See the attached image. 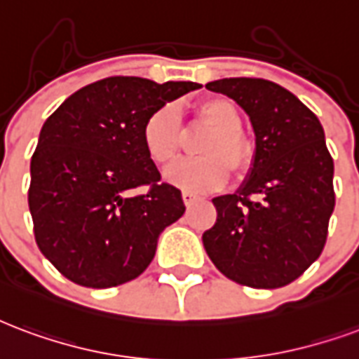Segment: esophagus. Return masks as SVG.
<instances>
[{
    "label": "esophagus",
    "instance_id": "1",
    "mask_svg": "<svg viewBox=\"0 0 359 359\" xmlns=\"http://www.w3.org/2000/svg\"><path fill=\"white\" fill-rule=\"evenodd\" d=\"M182 200H184V205L190 207V205H194L196 201L200 200V198H198V196H194V194H190V192H182Z\"/></svg>",
    "mask_w": 359,
    "mask_h": 359
}]
</instances>
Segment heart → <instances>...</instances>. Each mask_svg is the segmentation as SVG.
Segmentation results:
<instances>
[{
	"mask_svg": "<svg viewBox=\"0 0 359 359\" xmlns=\"http://www.w3.org/2000/svg\"><path fill=\"white\" fill-rule=\"evenodd\" d=\"M192 123L209 129L198 144L200 158L182 159L167 169V180L188 192H207L220 188L228 169L240 177L253 163V146L241 129L238 108L226 98H207L194 108ZM142 146L156 165H167L182 146V126L172 106H161L146 118Z\"/></svg>",
	"mask_w": 359,
	"mask_h": 359,
	"instance_id": "1",
	"label": "heart"
}]
</instances>
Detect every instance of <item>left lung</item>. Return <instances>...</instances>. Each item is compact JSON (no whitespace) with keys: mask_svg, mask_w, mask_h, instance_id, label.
I'll return each instance as SVG.
<instances>
[{"mask_svg":"<svg viewBox=\"0 0 359 359\" xmlns=\"http://www.w3.org/2000/svg\"><path fill=\"white\" fill-rule=\"evenodd\" d=\"M205 87L245 110L257 152L243 187L213 200L217 222L203 233V247L228 280L255 289L283 287L321 255L335 209L323 127L274 81L226 78Z\"/></svg>","mask_w":359,"mask_h":359,"instance_id":"left-lung-1","label":"left lung"}]
</instances>
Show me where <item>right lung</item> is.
Returning <instances> with one entry per match:
<instances>
[{
    "mask_svg": "<svg viewBox=\"0 0 359 359\" xmlns=\"http://www.w3.org/2000/svg\"><path fill=\"white\" fill-rule=\"evenodd\" d=\"M198 87L114 76L81 87L47 118L32 156L28 205L39 251L65 278L116 287L152 262L158 236L187 207L146 156L142 126ZM139 186L147 194L129 196Z\"/></svg>",
    "mask_w": 359,
    "mask_h": 359,
    "instance_id": "1",
    "label": "right lung"
}]
</instances>
